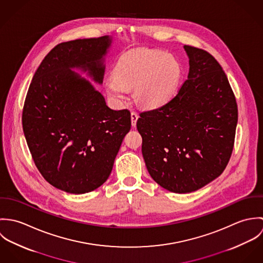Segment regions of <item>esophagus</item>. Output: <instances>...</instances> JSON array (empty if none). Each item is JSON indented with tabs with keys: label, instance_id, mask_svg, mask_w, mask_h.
Listing matches in <instances>:
<instances>
[{
	"label": "esophagus",
	"instance_id": "obj_1",
	"mask_svg": "<svg viewBox=\"0 0 263 263\" xmlns=\"http://www.w3.org/2000/svg\"><path fill=\"white\" fill-rule=\"evenodd\" d=\"M130 117H132V125L135 127L137 125V120L139 118V115L138 113L135 112V111H132L130 113Z\"/></svg>",
	"mask_w": 263,
	"mask_h": 263
}]
</instances>
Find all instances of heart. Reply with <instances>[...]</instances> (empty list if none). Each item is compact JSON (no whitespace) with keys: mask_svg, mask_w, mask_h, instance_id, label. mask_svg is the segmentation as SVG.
<instances>
[{"mask_svg":"<svg viewBox=\"0 0 263 263\" xmlns=\"http://www.w3.org/2000/svg\"><path fill=\"white\" fill-rule=\"evenodd\" d=\"M181 76V65L174 55L157 49H137L119 58L105 89L114 101L122 103L127 89L135 88L138 102L154 108L172 98Z\"/></svg>","mask_w":263,"mask_h":263,"instance_id":"obj_1","label":"heart"}]
</instances>
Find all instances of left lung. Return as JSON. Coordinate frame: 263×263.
<instances>
[{"instance_id": "left-lung-1", "label": "left lung", "mask_w": 263, "mask_h": 263, "mask_svg": "<svg viewBox=\"0 0 263 263\" xmlns=\"http://www.w3.org/2000/svg\"><path fill=\"white\" fill-rule=\"evenodd\" d=\"M184 49L187 80L175 97L140 113L137 122L151 177L175 193L195 191L223 173L238 121L236 98L221 65L203 49Z\"/></svg>"}]
</instances>
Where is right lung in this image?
I'll return each instance as SVG.
<instances>
[{
	"label": "right lung",
	"mask_w": 263,
	"mask_h": 263,
	"mask_svg": "<svg viewBox=\"0 0 263 263\" xmlns=\"http://www.w3.org/2000/svg\"><path fill=\"white\" fill-rule=\"evenodd\" d=\"M111 38L76 39L54 46L30 83L22 113L24 136L43 178L82 194L109 177L132 126L127 109L113 110L100 92L71 69L101 84Z\"/></svg>",
	"instance_id": "1"
}]
</instances>
